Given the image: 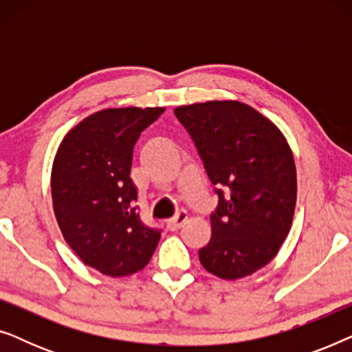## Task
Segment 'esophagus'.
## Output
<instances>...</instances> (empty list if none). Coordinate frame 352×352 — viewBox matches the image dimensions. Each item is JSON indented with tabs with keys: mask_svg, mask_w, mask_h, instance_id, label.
<instances>
[{
	"mask_svg": "<svg viewBox=\"0 0 352 352\" xmlns=\"http://www.w3.org/2000/svg\"><path fill=\"white\" fill-rule=\"evenodd\" d=\"M186 223H187V213L184 210H182L175 216V218L168 221L166 226H168V229H170V230H177V229H181Z\"/></svg>",
	"mask_w": 352,
	"mask_h": 352,
	"instance_id": "obj_1",
	"label": "esophagus"
}]
</instances>
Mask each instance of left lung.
Segmentation results:
<instances>
[{"mask_svg": "<svg viewBox=\"0 0 352 352\" xmlns=\"http://www.w3.org/2000/svg\"><path fill=\"white\" fill-rule=\"evenodd\" d=\"M194 139L219 205L211 240L199 250L206 271L224 280L252 276L276 256L292 229L296 166L283 133L240 100H206L175 109Z\"/></svg>", "mask_w": 352, "mask_h": 352, "instance_id": "8db88e82", "label": "left lung"}]
</instances>
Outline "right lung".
<instances>
[{
	"instance_id": "1",
	"label": "right lung",
	"mask_w": 352,
	"mask_h": 352,
	"mask_svg": "<svg viewBox=\"0 0 352 352\" xmlns=\"http://www.w3.org/2000/svg\"><path fill=\"white\" fill-rule=\"evenodd\" d=\"M163 112L102 109L75 124L56 152L51 195L57 224L76 256L104 276L141 271L160 240V230L139 219L129 173L139 134Z\"/></svg>"
}]
</instances>
